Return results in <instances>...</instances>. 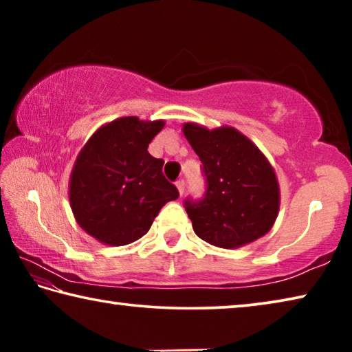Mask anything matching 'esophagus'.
Here are the masks:
<instances>
[{
	"label": "esophagus",
	"instance_id": "34e87169",
	"mask_svg": "<svg viewBox=\"0 0 352 352\" xmlns=\"http://www.w3.org/2000/svg\"><path fill=\"white\" fill-rule=\"evenodd\" d=\"M175 184H177L178 192H180V195H183L184 194V180H178Z\"/></svg>",
	"mask_w": 352,
	"mask_h": 352
}]
</instances>
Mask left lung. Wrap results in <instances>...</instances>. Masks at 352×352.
I'll use <instances>...</instances> for the list:
<instances>
[{"instance_id":"8db88e82","label":"left lung","mask_w":352,"mask_h":352,"mask_svg":"<svg viewBox=\"0 0 352 352\" xmlns=\"http://www.w3.org/2000/svg\"><path fill=\"white\" fill-rule=\"evenodd\" d=\"M201 162L205 194L184 200L194 233L220 248H237L269 233L279 210L275 170L247 136L233 127L208 130L184 124Z\"/></svg>"}]
</instances>
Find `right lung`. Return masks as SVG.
Wrapping results in <instances>:
<instances>
[{"instance_id":"add662e5","label":"right lung","mask_w":352,"mask_h":352,"mask_svg":"<svg viewBox=\"0 0 352 352\" xmlns=\"http://www.w3.org/2000/svg\"><path fill=\"white\" fill-rule=\"evenodd\" d=\"M163 126L135 116L116 119L100 127L76 160L71 210L77 223L107 245L138 241L160 210L180 195L163 175V160L147 152Z\"/></svg>"}]
</instances>
